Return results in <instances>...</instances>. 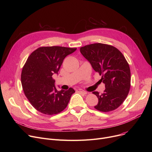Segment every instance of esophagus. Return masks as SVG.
I'll return each mask as SVG.
<instances>
[{
	"instance_id": "esophagus-1",
	"label": "esophagus",
	"mask_w": 152,
	"mask_h": 152,
	"mask_svg": "<svg viewBox=\"0 0 152 152\" xmlns=\"http://www.w3.org/2000/svg\"><path fill=\"white\" fill-rule=\"evenodd\" d=\"M77 91L78 92H80V93L83 94H87V92H86V91H83V90H82V89H77Z\"/></svg>"
}]
</instances>
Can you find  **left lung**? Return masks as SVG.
<instances>
[{
    "instance_id": "8db88e82",
    "label": "left lung",
    "mask_w": 152,
    "mask_h": 152,
    "mask_svg": "<svg viewBox=\"0 0 152 152\" xmlns=\"http://www.w3.org/2000/svg\"><path fill=\"white\" fill-rule=\"evenodd\" d=\"M80 52L102 76L100 81L105 86L101 94L92 92L99 99L94 108L102 112L116 110L124 102L131 87L130 68L124 55L116 47L102 43L82 47Z\"/></svg>"
}]
</instances>
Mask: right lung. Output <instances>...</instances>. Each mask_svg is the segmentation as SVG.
I'll return each instance as SVG.
<instances>
[{"mask_svg":"<svg viewBox=\"0 0 152 152\" xmlns=\"http://www.w3.org/2000/svg\"><path fill=\"white\" fill-rule=\"evenodd\" d=\"M76 48L41 47L32 52L23 67L22 87L31 105L47 115L58 114L67 107L75 90L57 91L53 75L57 74L63 61Z\"/></svg>","mask_w":152,"mask_h":152,"instance_id":"right-lung-1","label":"right lung"}]
</instances>
